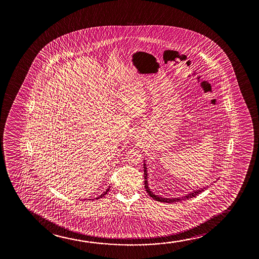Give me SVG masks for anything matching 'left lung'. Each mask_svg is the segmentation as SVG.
<instances>
[{"label": "left lung", "instance_id": "obj_1", "mask_svg": "<svg viewBox=\"0 0 259 259\" xmlns=\"http://www.w3.org/2000/svg\"><path fill=\"white\" fill-rule=\"evenodd\" d=\"M144 185H145L146 191L148 192V194H149L151 197H152L154 200H156V201H158V202H180L181 200H184V199H188L192 198V197H195L196 195L200 194V193H202V191H204L203 189H206V188H203V189H199V190H195V191L193 192V193H190V194H188V195H186L184 197H181V198H163V197H159V196H157V195H154L152 192L150 191V189H149V186H148V181H147V168H146V164L144 163Z\"/></svg>", "mask_w": 259, "mask_h": 259}]
</instances>
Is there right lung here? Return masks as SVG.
Segmentation results:
<instances>
[{"label":"right lung","instance_id":"1","mask_svg":"<svg viewBox=\"0 0 259 259\" xmlns=\"http://www.w3.org/2000/svg\"><path fill=\"white\" fill-rule=\"evenodd\" d=\"M109 190H110V188H108V189H107L106 191L104 192V193H103V194H102V195H100V196H98V197H97V198H96V199L102 198V197H103V196H104V195H106L107 192L109 191Z\"/></svg>","mask_w":259,"mask_h":259}]
</instances>
